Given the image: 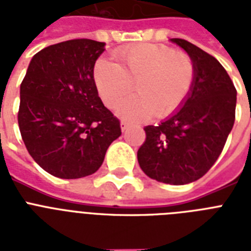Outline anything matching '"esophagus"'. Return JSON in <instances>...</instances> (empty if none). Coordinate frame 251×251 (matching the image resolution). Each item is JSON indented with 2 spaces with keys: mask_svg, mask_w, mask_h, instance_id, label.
I'll list each match as a JSON object with an SVG mask.
<instances>
[{
  "mask_svg": "<svg viewBox=\"0 0 251 251\" xmlns=\"http://www.w3.org/2000/svg\"><path fill=\"white\" fill-rule=\"evenodd\" d=\"M127 127H129V124H127V122H125V121H121V130H122V131H125Z\"/></svg>",
  "mask_w": 251,
  "mask_h": 251,
  "instance_id": "esophagus-1",
  "label": "esophagus"
}]
</instances>
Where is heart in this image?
I'll use <instances>...</instances> for the list:
<instances>
[{
  "label": "heart",
  "instance_id": "heart-1",
  "mask_svg": "<svg viewBox=\"0 0 251 251\" xmlns=\"http://www.w3.org/2000/svg\"><path fill=\"white\" fill-rule=\"evenodd\" d=\"M120 65L105 58L95 64L94 79L106 106H118L129 121L173 116L186 101L195 80L194 61L187 53L165 44H135L118 49Z\"/></svg>",
  "mask_w": 251,
  "mask_h": 251
}]
</instances>
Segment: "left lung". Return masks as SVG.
Masks as SVG:
<instances>
[{
	"label": "left lung",
	"mask_w": 251,
	"mask_h": 251,
	"mask_svg": "<svg viewBox=\"0 0 251 251\" xmlns=\"http://www.w3.org/2000/svg\"><path fill=\"white\" fill-rule=\"evenodd\" d=\"M195 65L194 86L182 108L159 126H146L138 163L150 178L194 182L220 156L236 118L237 91L214 56L183 39H172Z\"/></svg>",
	"instance_id": "obj_1"
}]
</instances>
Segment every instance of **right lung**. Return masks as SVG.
Returning a JSON list of instances; mask_svg holds the SVG:
<instances>
[{
  "mask_svg": "<svg viewBox=\"0 0 251 251\" xmlns=\"http://www.w3.org/2000/svg\"><path fill=\"white\" fill-rule=\"evenodd\" d=\"M105 43L73 39L32 57L21 84L18 124L32 159L60 178H82L101 167L120 120L99 98L94 66Z\"/></svg>",
  "mask_w": 251,
  "mask_h": 251,
  "instance_id": "add662e5",
  "label": "right lung"
}]
</instances>
